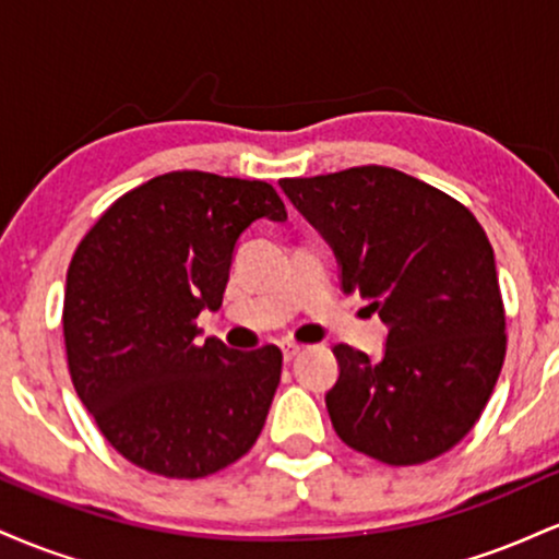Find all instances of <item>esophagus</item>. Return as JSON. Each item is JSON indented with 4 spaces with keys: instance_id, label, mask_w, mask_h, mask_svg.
<instances>
[{
    "instance_id": "34e87169",
    "label": "esophagus",
    "mask_w": 559,
    "mask_h": 559,
    "mask_svg": "<svg viewBox=\"0 0 559 559\" xmlns=\"http://www.w3.org/2000/svg\"><path fill=\"white\" fill-rule=\"evenodd\" d=\"M281 352H284V360L292 362L294 357H297L301 352V346L294 344V342H281Z\"/></svg>"
}]
</instances>
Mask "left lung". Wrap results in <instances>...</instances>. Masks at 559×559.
I'll return each instance as SVG.
<instances>
[{
    "label": "left lung",
    "instance_id": "obj_1",
    "mask_svg": "<svg viewBox=\"0 0 559 559\" xmlns=\"http://www.w3.org/2000/svg\"><path fill=\"white\" fill-rule=\"evenodd\" d=\"M281 189L333 247L344 294L368 299L389 329L381 360L333 346V431L386 465L449 452L484 413L507 352L486 230L463 202L383 165L284 178Z\"/></svg>",
    "mask_w": 559,
    "mask_h": 559
}]
</instances>
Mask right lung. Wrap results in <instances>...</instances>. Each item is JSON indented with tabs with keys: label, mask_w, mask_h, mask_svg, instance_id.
<instances>
[{
	"label": "right lung",
	"mask_w": 559,
	"mask_h": 559,
	"mask_svg": "<svg viewBox=\"0 0 559 559\" xmlns=\"http://www.w3.org/2000/svg\"><path fill=\"white\" fill-rule=\"evenodd\" d=\"M286 221L265 181L173 170L126 191L68 267L70 381L110 444L141 471L204 478L254 447L281 381L278 346L197 338L217 310L241 230Z\"/></svg>",
	"instance_id": "right-lung-1"
}]
</instances>
